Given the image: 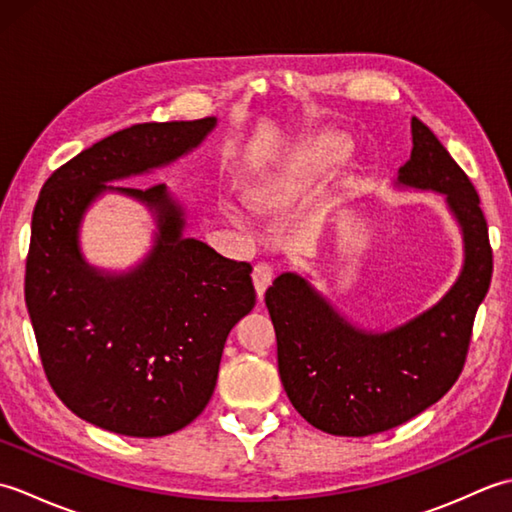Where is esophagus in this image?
I'll return each instance as SVG.
<instances>
[{
  "instance_id": "obj_1",
  "label": "esophagus",
  "mask_w": 512,
  "mask_h": 512,
  "mask_svg": "<svg viewBox=\"0 0 512 512\" xmlns=\"http://www.w3.org/2000/svg\"><path fill=\"white\" fill-rule=\"evenodd\" d=\"M273 279H275V270H273V266L270 264H257L255 268H253V284H255V290H257V297L259 299H264V292H266V288L273 284Z\"/></svg>"
}]
</instances>
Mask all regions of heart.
Segmentation results:
<instances>
[{"instance_id":"1","label":"heart","mask_w":512,"mask_h":512,"mask_svg":"<svg viewBox=\"0 0 512 512\" xmlns=\"http://www.w3.org/2000/svg\"><path fill=\"white\" fill-rule=\"evenodd\" d=\"M336 158V149L334 147H323V149H319V154H317V160H321L323 165H328V162H332ZM270 193H273V189H262V191H257L255 193V204L257 206H262V209H266V206L270 204Z\"/></svg>"}]
</instances>
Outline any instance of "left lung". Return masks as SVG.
<instances>
[{
	"label": "left lung",
	"instance_id": "left-lung-1",
	"mask_svg": "<svg viewBox=\"0 0 512 512\" xmlns=\"http://www.w3.org/2000/svg\"><path fill=\"white\" fill-rule=\"evenodd\" d=\"M413 149L398 182L447 195L464 233V268L444 299L385 334L354 328L295 273L266 290L286 394L303 418L332 436L394 429L438 402L462 374L475 312L493 277L480 195L436 134L411 118Z\"/></svg>",
	"mask_w": 512,
	"mask_h": 512
}]
</instances>
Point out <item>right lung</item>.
Wrapping results in <instances>:
<instances>
[{"label":"right lung","mask_w":512,"mask_h":512,"mask_svg":"<svg viewBox=\"0 0 512 512\" xmlns=\"http://www.w3.org/2000/svg\"><path fill=\"white\" fill-rule=\"evenodd\" d=\"M213 127L209 116L121 129L54 171L32 213L24 292L43 372L65 407L121 436H169L198 418L228 332L255 306L253 266L182 237L165 184H105L167 165ZM103 190L143 199L159 217L155 250L127 276L99 274L78 250L80 217Z\"/></svg>","instance_id":"1"}]
</instances>
